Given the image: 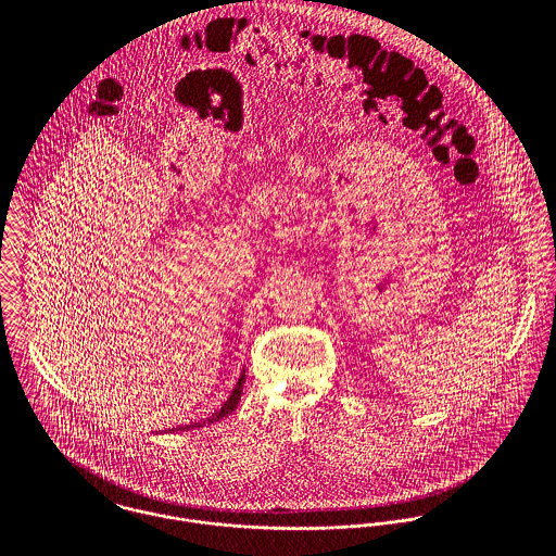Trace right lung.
I'll return each instance as SVG.
<instances>
[{
    "instance_id": "obj_1",
    "label": "right lung",
    "mask_w": 556,
    "mask_h": 556,
    "mask_svg": "<svg viewBox=\"0 0 556 556\" xmlns=\"http://www.w3.org/2000/svg\"><path fill=\"white\" fill-rule=\"evenodd\" d=\"M243 383H245V372H241L238 379V386L233 388V392H231V396L227 397V402L218 408V410H214L210 417H205L203 421H190V424H186V426H179V428H170L168 432H175V430H190V428H201V426H205V424H214V421H220L223 417H227V415H231L236 408H238L239 397H241V390H243ZM159 434V432H156Z\"/></svg>"
}]
</instances>
